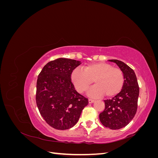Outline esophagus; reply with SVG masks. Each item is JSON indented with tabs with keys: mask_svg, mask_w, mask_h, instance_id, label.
Returning a JSON list of instances; mask_svg holds the SVG:
<instances>
[{
	"mask_svg": "<svg viewBox=\"0 0 158 158\" xmlns=\"http://www.w3.org/2000/svg\"><path fill=\"white\" fill-rule=\"evenodd\" d=\"M94 102H95L94 99H88L89 103H93Z\"/></svg>",
	"mask_w": 158,
	"mask_h": 158,
	"instance_id": "esophagus-1",
	"label": "esophagus"
}]
</instances>
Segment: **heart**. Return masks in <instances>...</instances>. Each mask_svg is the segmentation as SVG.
Returning <instances> with one entry per match:
<instances>
[{
    "label": "heart",
    "instance_id": "b5f03b06",
    "mask_svg": "<svg viewBox=\"0 0 158 158\" xmlns=\"http://www.w3.org/2000/svg\"><path fill=\"white\" fill-rule=\"evenodd\" d=\"M71 81L76 89L83 93L92 84L95 85L88 92L90 97L107 98L115 96L121 92L124 84V75L118 68L108 63H95L85 66L84 69H75L71 73Z\"/></svg>",
    "mask_w": 158,
    "mask_h": 158
}]
</instances>
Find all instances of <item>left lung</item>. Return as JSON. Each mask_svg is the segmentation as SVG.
I'll list each match as a JSON object with an SVG mask.
<instances>
[{
	"instance_id": "obj_1",
	"label": "left lung",
	"mask_w": 158,
	"mask_h": 158,
	"mask_svg": "<svg viewBox=\"0 0 158 158\" xmlns=\"http://www.w3.org/2000/svg\"><path fill=\"white\" fill-rule=\"evenodd\" d=\"M116 63L124 75V84L121 91L111 99L104 100L105 109L99 114L102 125L112 130L127 126L135 117L137 110L139 87L134 70L123 62L109 60Z\"/></svg>"
}]
</instances>
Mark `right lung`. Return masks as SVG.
<instances>
[{"instance_id": "add662e5", "label": "right lung", "mask_w": 158, "mask_h": 158, "mask_svg": "<svg viewBox=\"0 0 158 158\" xmlns=\"http://www.w3.org/2000/svg\"><path fill=\"white\" fill-rule=\"evenodd\" d=\"M81 63L59 58L49 62L38 76L36 103L42 117L57 130L73 127L79 120L87 98L75 90L71 73Z\"/></svg>"}]
</instances>
